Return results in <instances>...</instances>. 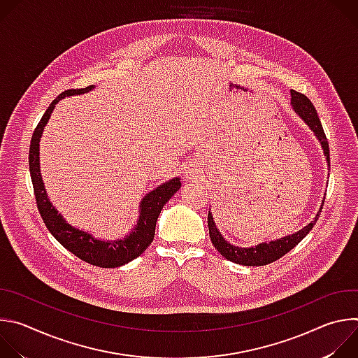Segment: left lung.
Listing matches in <instances>:
<instances>
[{
	"instance_id": "8db88e82",
	"label": "left lung",
	"mask_w": 358,
	"mask_h": 358,
	"mask_svg": "<svg viewBox=\"0 0 358 358\" xmlns=\"http://www.w3.org/2000/svg\"><path fill=\"white\" fill-rule=\"evenodd\" d=\"M290 94H292L293 109L315 131L316 137L322 143L324 156L327 157V163L330 166V150H329L327 137L324 134L322 122L317 116V112H316L313 103L309 100L308 96L300 93V92H296L293 89L290 90ZM323 203H324V201H323ZM322 210H323V206H322L320 211L317 213L315 221H312L308 227H304L299 232H296L293 235H289V236H285L279 241H273V242H269V243H261V245L255 246V248H239V246H234V245L228 243L222 238L220 231L217 229L211 213H208L210 238H211L213 245L215 246V249L228 261L239 264V265H245V266H264V265H269V264L280 259L283 255H286L289 250H292L306 235H308L312 231V228L316 225Z\"/></svg>"
}]
</instances>
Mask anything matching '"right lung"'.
Returning <instances> with one entry per match:
<instances>
[{"instance_id":"right-lung-1","label":"right lung","mask_w":358,"mask_h":358,"mask_svg":"<svg viewBox=\"0 0 358 358\" xmlns=\"http://www.w3.org/2000/svg\"><path fill=\"white\" fill-rule=\"evenodd\" d=\"M92 87L93 86L90 85L83 89L65 90L52 101V103L49 105L41 122L35 127L31 138L29 157H28L29 173H31L32 185H34V194L36 199L38 211L48 231L55 236V239L83 262H87L99 268H117L140 257V255L150 246L152 239H155L157 218L163 207L166 206V202L180 189L181 182H180V178H173L171 181L157 187L155 191L147 194L140 203L138 222L133 229V232L124 239L108 241V242L94 239L87 232H83L71 227L62 218V215L55 210V207H52V203L49 202L43 188V182L39 171V138L50 113H52L55 105L62 97L86 93L92 90Z\"/></svg>"}]
</instances>
